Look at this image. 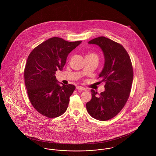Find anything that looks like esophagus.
Returning a JSON list of instances; mask_svg holds the SVG:
<instances>
[{
    "instance_id": "obj_1",
    "label": "esophagus",
    "mask_w": 156,
    "mask_h": 156,
    "mask_svg": "<svg viewBox=\"0 0 156 156\" xmlns=\"http://www.w3.org/2000/svg\"><path fill=\"white\" fill-rule=\"evenodd\" d=\"M76 89H78V90H87V89H85L84 87H82L80 86H77L76 87Z\"/></svg>"
}]
</instances>
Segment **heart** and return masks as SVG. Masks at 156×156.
<instances>
[{"mask_svg": "<svg viewBox=\"0 0 156 156\" xmlns=\"http://www.w3.org/2000/svg\"><path fill=\"white\" fill-rule=\"evenodd\" d=\"M86 57H95V58H98V55H97L96 53H92V52L88 53V54L87 55Z\"/></svg>", "mask_w": 156, "mask_h": 156, "instance_id": "1", "label": "heart"}]
</instances>
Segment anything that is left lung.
I'll list each match as a JSON object with an SVG mask.
<instances>
[{
  "label": "left lung",
  "mask_w": 156,
  "mask_h": 156,
  "mask_svg": "<svg viewBox=\"0 0 156 156\" xmlns=\"http://www.w3.org/2000/svg\"><path fill=\"white\" fill-rule=\"evenodd\" d=\"M88 43L98 45L104 53L105 66L98 78L106 84L100 94L90 90L92 98L87 109L94 118L107 121L116 116L129 99L133 79L132 64L124 47L109 38L100 37Z\"/></svg>",
  "instance_id": "obj_1"
}]
</instances>
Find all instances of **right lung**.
<instances>
[{
    "label": "right lung",
    "instance_id": "right-lung-1",
    "mask_svg": "<svg viewBox=\"0 0 156 156\" xmlns=\"http://www.w3.org/2000/svg\"><path fill=\"white\" fill-rule=\"evenodd\" d=\"M81 43L53 37L30 53L24 70L25 86L31 105L43 116L53 118L67 111L76 87L60 86L55 74L63 69L68 54Z\"/></svg>",
    "mask_w": 156,
    "mask_h": 156
}]
</instances>
